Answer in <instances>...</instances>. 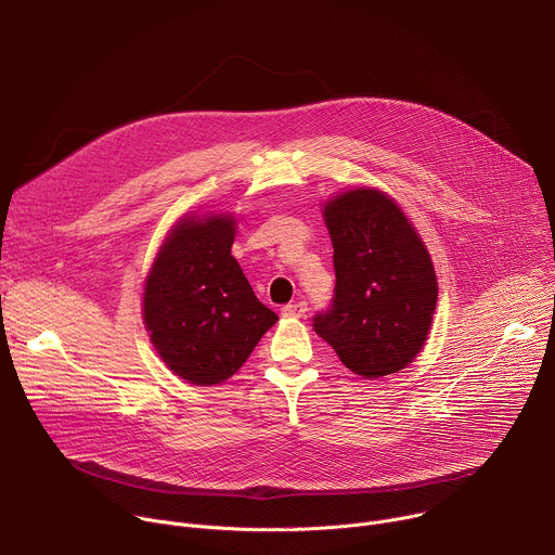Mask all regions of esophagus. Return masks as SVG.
Masks as SVG:
<instances>
[{"label": "esophagus", "instance_id": "obj_1", "mask_svg": "<svg viewBox=\"0 0 555 555\" xmlns=\"http://www.w3.org/2000/svg\"><path fill=\"white\" fill-rule=\"evenodd\" d=\"M281 311H283L285 319H302L305 311H307V305H305L302 300H298V302H289V305H285Z\"/></svg>", "mask_w": 555, "mask_h": 555}]
</instances>
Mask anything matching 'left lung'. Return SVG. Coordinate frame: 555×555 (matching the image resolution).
I'll use <instances>...</instances> for the list:
<instances>
[{
  "mask_svg": "<svg viewBox=\"0 0 555 555\" xmlns=\"http://www.w3.org/2000/svg\"><path fill=\"white\" fill-rule=\"evenodd\" d=\"M323 217L336 294L313 330L356 375L400 373L424 349L437 307L428 248L402 206L377 189L334 195Z\"/></svg>",
  "mask_w": 555,
  "mask_h": 555,
  "instance_id": "1",
  "label": "left lung"
}]
</instances>
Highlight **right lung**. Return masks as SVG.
I'll return each instance as SVG.
<instances>
[{
  "mask_svg": "<svg viewBox=\"0 0 555 555\" xmlns=\"http://www.w3.org/2000/svg\"><path fill=\"white\" fill-rule=\"evenodd\" d=\"M230 212L184 215L144 281L142 319L165 364L195 386L232 377L279 321L230 255Z\"/></svg>",
  "mask_w": 555,
  "mask_h": 555,
  "instance_id": "right-lung-1",
  "label": "right lung"
}]
</instances>
